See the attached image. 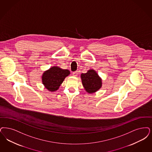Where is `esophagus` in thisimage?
Instances as JSON below:
<instances>
[{
    "label": "esophagus",
    "instance_id": "1",
    "mask_svg": "<svg viewBox=\"0 0 152 152\" xmlns=\"http://www.w3.org/2000/svg\"><path fill=\"white\" fill-rule=\"evenodd\" d=\"M72 75H73V76L76 77V76H77V75H78V72H77V71L73 72V73H72Z\"/></svg>",
    "mask_w": 152,
    "mask_h": 152
}]
</instances>
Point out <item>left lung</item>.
<instances>
[{
    "label": "left lung",
    "mask_w": 152,
    "mask_h": 152,
    "mask_svg": "<svg viewBox=\"0 0 152 152\" xmlns=\"http://www.w3.org/2000/svg\"><path fill=\"white\" fill-rule=\"evenodd\" d=\"M83 85L86 92L93 93L102 86V79L94 69H90L86 73L81 75Z\"/></svg>",
    "instance_id": "8db88e82"
}]
</instances>
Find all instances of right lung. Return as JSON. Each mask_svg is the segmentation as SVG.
<instances>
[{
  "label": "right lung",
  "instance_id": "obj_1",
  "mask_svg": "<svg viewBox=\"0 0 152 152\" xmlns=\"http://www.w3.org/2000/svg\"><path fill=\"white\" fill-rule=\"evenodd\" d=\"M69 74L68 69H63L58 66L51 67L43 73L42 84L49 91H56Z\"/></svg>",
  "mask_w": 152,
  "mask_h": 152
}]
</instances>
